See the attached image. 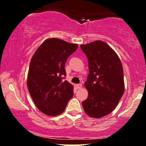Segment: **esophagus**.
<instances>
[{"label":"esophagus","instance_id":"obj_1","mask_svg":"<svg viewBox=\"0 0 146 146\" xmlns=\"http://www.w3.org/2000/svg\"><path fill=\"white\" fill-rule=\"evenodd\" d=\"M82 86V84H78L76 85L77 88H78V89H80V88H81Z\"/></svg>","mask_w":146,"mask_h":146}]
</instances>
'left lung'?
<instances>
[{
	"instance_id": "1",
	"label": "left lung",
	"mask_w": 146,
	"mask_h": 146,
	"mask_svg": "<svg viewBox=\"0 0 146 146\" xmlns=\"http://www.w3.org/2000/svg\"><path fill=\"white\" fill-rule=\"evenodd\" d=\"M80 48L88 58L89 68L85 82L88 96L82 102V106L88 116L101 118L116 108L124 92L121 62L103 41L82 44Z\"/></svg>"
}]
</instances>
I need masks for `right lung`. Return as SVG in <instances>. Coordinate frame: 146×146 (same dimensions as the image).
I'll return each instance as SVG.
<instances>
[{
    "instance_id": "right-lung-1",
    "label": "right lung",
    "mask_w": 146,
    "mask_h": 146,
    "mask_svg": "<svg viewBox=\"0 0 146 146\" xmlns=\"http://www.w3.org/2000/svg\"><path fill=\"white\" fill-rule=\"evenodd\" d=\"M78 46L58 38H49L38 47L30 62L27 88L42 113L56 116L62 113L73 96V88L66 80V60Z\"/></svg>"
}]
</instances>
